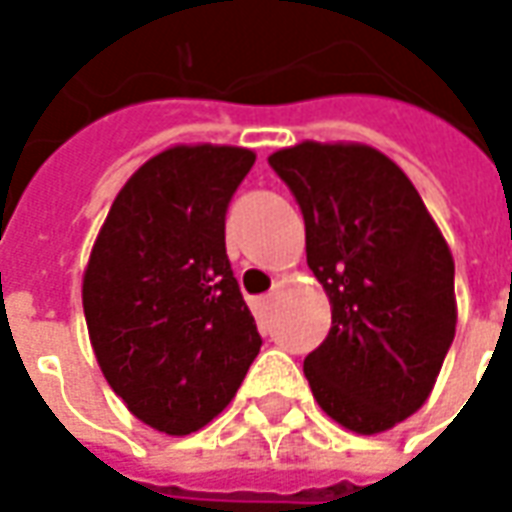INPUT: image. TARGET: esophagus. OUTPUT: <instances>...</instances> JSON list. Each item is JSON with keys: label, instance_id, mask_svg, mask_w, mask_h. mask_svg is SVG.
<instances>
[{"label": "esophagus", "instance_id": "34e87169", "mask_svg": "<svg viewBox=\"0 0 512 512\" xmlns=\"http://www.w3.org/2000/svg\"><path fill=\"white\" fill-rule=\"evenodd\" d=\"M268 302H271V296H260V299L255 302L257 313H260V316H266L268 313Z\"/></svg>", "mask_w": 512, "mask_h": 512}]
</instances>
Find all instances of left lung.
Instances as JSON below:
<instances>
[{
  "mask_svg": "<svg viewBox=\"0 0 512 512\" xmlns=\"http://www.w3.org/2000/svg\"><path fill=\"white\" fill-rule=\"evenodd\" d=\"M305 219L307 266L332 327L305 357L321 410L360 435L427 402L455 341V260L407 174L363 144L305 141L268 157Z\"/></svg>",
  "mask_w": 512,
  "mask_h": 512,
  "instance_id": "8db88e82",
  "label": "left lung"
}]
</instances>
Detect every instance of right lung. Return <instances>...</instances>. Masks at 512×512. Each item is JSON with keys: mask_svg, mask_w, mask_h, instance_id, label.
<instances>
[{"mask_svg": "<svg viewBox=\"0 0 512 512\" xmlns=\"http://www.w3.org/2000/svg\"><path fill=\"white\" fill-rule=\"evenodd\" d=\"M255 166L241 146H171L132 174L82 277L91 346L132 416L191 435L219 416L260 352L224 219Z\"/></svg>", "mask_w": 512, "mask_h": 512, "instance_id": "obj_1", "label": "right lung"}]
</instances>
